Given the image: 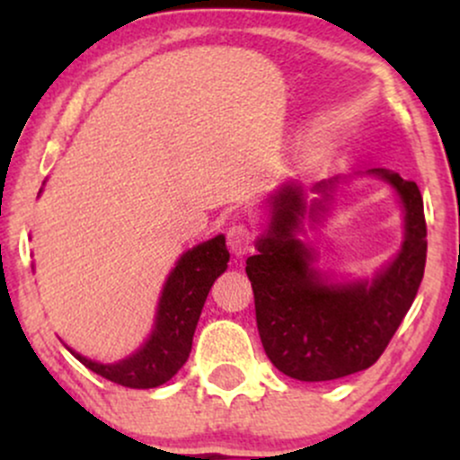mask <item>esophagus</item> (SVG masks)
<instances>
[{"label": "esophagus", "mask_w": 460, "mask_h": 460, "mask_svg": "<svg viewBox=\"0 0 460 460\" xmlns=\"http://www.w3.org/2000/svg\"><path fill=\"white\" fill-rule=\"evenodd\" d=\"M252 242H255V234H252V229L248 225H234L226 231V246L237 257L251 251Z\"/></svg>", "instance_id": "1"}]
</instances>
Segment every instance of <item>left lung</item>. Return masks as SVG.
Segmentation results:
<instances>
[{"instance_id":"left-lung-1","label":"left lung","mask_w":460,"mask_h":460,"mask_svg":"<svg viewBox=\"0 0 460 460\" xmlns=\"http://www.w3.org/2000/svg\"><path fill=\"white\" fill-rule=\"evenodd\" d=\"M372 172L392 183L406 214L402 251L372 283L335 288L311 268L314 257L294 235L305 216L296 186H285L274 197L270 229L257 240V255L246 260L263 350L289 378L335 381L374 366L424 279L429 244L420 188L385 168ZM329 188L315 186L320 192ZM318 209L322 203H314L309 214Z\"/></svg>"}]
</instances>
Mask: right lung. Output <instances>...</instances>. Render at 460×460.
Listing matches in <instances>:
<instances>
[{
	"label": "right lung",
	"mask_w": 460,
	"mask_h": 460,
	"mask_svg": "<svg viewBox=\"0 0 460 460\" xmlns=\"http://www.w3.org/2000/svg\"><path fill=\"white\" fill-rule=\"evenodd\" d=\"M226 261L229 251L223 235L194 246L179 260L162 292L155 331L136 355L112 366L73 355L94 374L123 387L151 389L171 381L188 361L200 309L216 279L226 270Z\"/></svg>",
	"instance_id": "right-lung-1"
}]
</instances>
